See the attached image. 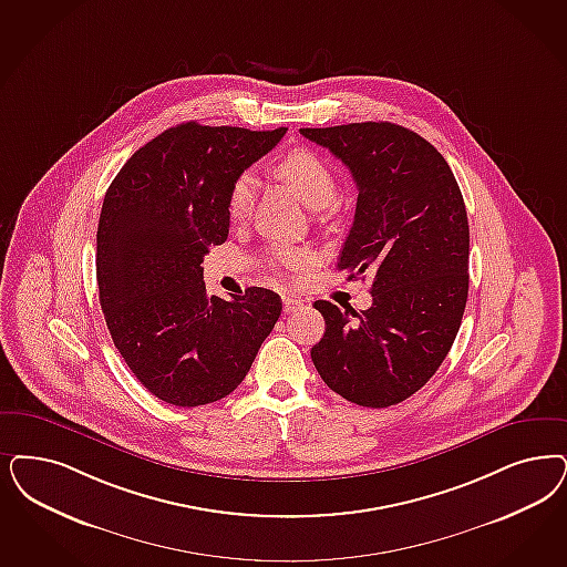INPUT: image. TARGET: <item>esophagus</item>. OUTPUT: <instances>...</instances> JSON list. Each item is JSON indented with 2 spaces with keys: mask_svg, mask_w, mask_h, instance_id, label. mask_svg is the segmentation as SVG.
Here are the masks:
<instances>
[{
  "mask_svg": "<svg viewBox=\"0 0 567 567\" xmlns=\"http://www.w3.org/2000/svg\"><path fill=\"white\" fill-rule=\"evenodd\" d=\"M282 308L285 312L293 313L297 310H303L306 308V301L303 299H297L293 295H282Z\"/></svg>",
  "mask_w": 567,
  "mask_h": 567,
  "instance_id": "obj_1",
  "label": "esophagus"
}]
</instances>
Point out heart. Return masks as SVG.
Wrapping results in <instances>:
<instances>
[{
    "label": "heart",
    "mask_w": 567,
    "mask_h": 567,
    "mask_svg": "<svg viewBox=\"0 0 567 567\" xmlns=\"http://www.w3.org/2000/svg\"><path fill=\"white\" fill-rule=\"evenodd\" d=\"M276 174L282 177L287 184L293 186L295 193L303 198L306 205L312 209H322L331 205L337 182L329 163L320 155L308 148H295L289 155L282 156L276 163ZM255 198V179L251 174H240L233 182L228 193V215L233 219L247 217ZM270 261L280 268H301L308 264V255L303 251H295L287 247H274L270 251Z\"/></svg>",
    "instance_id": "obj_1"
}]
</instances>
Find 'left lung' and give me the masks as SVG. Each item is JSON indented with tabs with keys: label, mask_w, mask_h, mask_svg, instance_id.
<instances>
[{
	"label": "left lung",
	"mask_w": 567,
	"mask_h": 567,
	"mask_svg": "<svg viewBox=\"0 0 567 567\" xmlns=\"http://www.w3.org/2000/svg\"><path fill=\"white\" fill-rule=\"evenodd\" d=\"M352 172L358 203L337 268L372 276V306L316 301L324 334L312 348L322 381L358 406L388 409L421 390L450 352L468 293L465 200L425 137L367 121L303 127Z\"/></svg>",
	"instance_id": "obj_1"
}]
</instances>
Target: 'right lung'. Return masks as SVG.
I'll return each mask as SVG.
<instances>
[{
  "instance_id": "add662e5",
  "label": "right lung",
  "mask_w": 567,
  "mask_h": 567,
  "mask_svg": "<svg viewBox=\"0 0 567 567\" xmlns=\"http://www.w3.org/2000/svg\"><path fill=\"white\" fill-rule=\"evenodd\" d=\"M285 134L179 123L130 156L104 195L100 306L130 371L167 404L233 393L282 312L270 289L207 293L200 264L228 238L233 182Z\"/></svg>"
}]
</instances>
